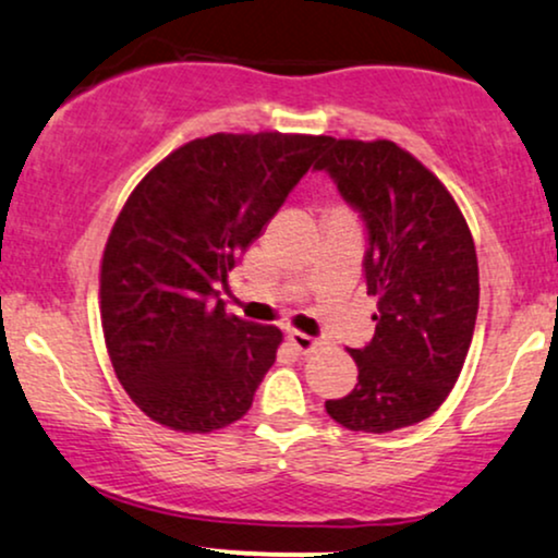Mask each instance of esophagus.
Here are the masks:
<instances>
[{
  "label": "esophagus",
  "mask_w": 558,
  "mask_h": 558,
  "mask_svg": "<svg viewBox=\"0 0 558 558\" xmlns=\"http://www.w3.org/2000/svg\"><path fill=\"white\" fill-rule=\"evenodd\" d=\"M288 343H291L293 348H296L299 353H312V351H317V345H319V340H314V338H308L306 332H299V330H293V332H288Z\"/></svg>",
  "instance_id": "1"
}]
</instances>
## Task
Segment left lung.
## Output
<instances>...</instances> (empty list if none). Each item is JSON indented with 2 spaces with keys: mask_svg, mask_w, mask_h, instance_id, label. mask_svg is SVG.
Instances as JSON below:
<instances>
[{
  "mask_svg": "<svg viewBox=\"0 0 558 558\" xmlns=\"http://www.w3.org/2000/svg\"><path fill=\"white\" fill-rule=\"evenodd\" d=\"M314 169L330 173L364 215L366 288L377 296L372 343L348 351L359 385L327 400V413L366 434L421 424L452 392L478 317V257L465 215L392 140L327 137Z\"/></svg>",
  "mask_w": 558,
  "mask_h": 558,
  "instance_id": "1",
  "label": "left lung"
}]
</instances>
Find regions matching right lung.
I'll return each mask as SVG.
<instances>
[{"mask_svg": "<svg viewBox=\"0 0 558 558\" xmlns=\"http://www.w3.org/2000/svg\"><path fill=\"white\" fill-rule=\"evenodd\" d=\"M325 143L197 137L126 197L100 259V325L117 379L150 421L210 434L252 408L283 332L226 314L220 288Z\"/></svg>", "mask_w": 558, "mask_h": 558, "instance_id": "add662e5", "label": "right lung"}]
</instances>
